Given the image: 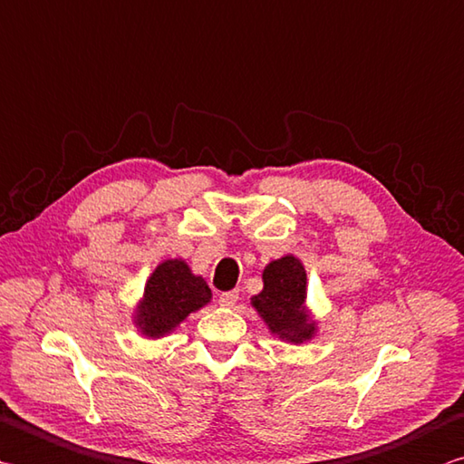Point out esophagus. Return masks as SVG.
Segmentation results:
<instances>
[{"label":"esophagus","mask_w":464,"mask_h":464,"mask_svg":"<svg viewBox=\"0 0 464 464\" xmlns=\"http://www.w3.org/2000/svg\"><path fill=\"white\" fill-rule=\"evenodd\" d=\"M237 300H239V292L237 290L223 292L221 296H218V302H221V306H225V308L235 306V302H237Z\"/></svg>","instance_id":"34e87169"}]
</instances>
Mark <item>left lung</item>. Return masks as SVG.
Listing matches in <instances>:
<instances>
[{"label": "left lung", "instance_id": "obj_1", "mask_svg": "<svg viewBox=\"0 0 464 464\" xmlns=\"http://www.w3.org/2000/svg\"><path fill=\"white\" fill-rule=\"evenodd\" d=\"M306 302V272L300 259L285 256L264 269V290L251 304L266 320L269 331L290 343L313 339L316 324L310 320Z\"/></svg>", "mask_w": 464, "mask_h": 464}]
</instances>
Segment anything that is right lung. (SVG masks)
Listing matches in <instances>:
<instances>
[{
	"mask_svg": "<svg viewBox=\"0 0 464 464\" xmlns=\"http://www.w3.org/2000/svg\"><path fill=\"white\" fill-rule=\"evenodd\" d=\"M210 300V288L203 277L190 272L182 259L160 264L144 288L136 324L148 336H164L179 326L190 313Z\"/></svg>",
	"mask_w": 464,
	"mask_h": 464,
	"instance_id": "obj_1",
	"label": "right lung"
}]
</instances>
